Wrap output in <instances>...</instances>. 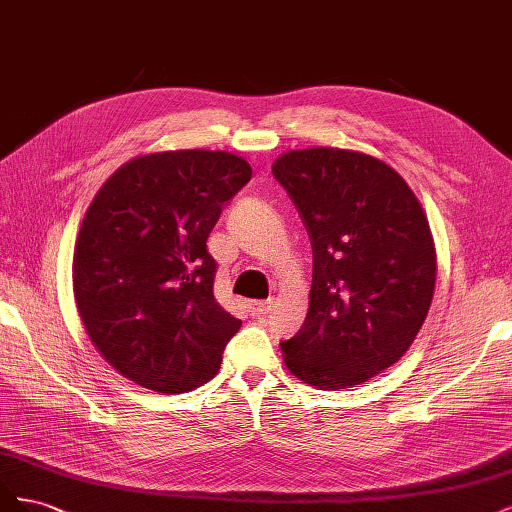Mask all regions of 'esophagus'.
I'll return each mask as SVG.
<instances>
[{"instance_id": "1", "label": "esophagus", "mask_w": 512, "mask_h": 512, "mask_svg": "<svg viewBox=\"0 0 512 512\" xmlns=\"http://www.w3.org/2000/svg\"><path fill=\"white\" fill-rule=\"evenodd\" d=\"M250 312H252V316H265V314H269L271 312V307H273V301H250Z\"/></svg>"}]
</instances>
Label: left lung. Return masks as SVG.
<instances>
[{
	"instance_id": "8db88e82",
	"label": "left lung",
	"mask_w": 512,
	"mask_h": 512,
	"mask_svg": "<svg viewBox=\"0 0 512 512\" xmlns=\"http://www.w3.org/2000/svg\"><path fill=\"white\" fill-rule=\"evenodd\" d=\"M273 175L292 196L314 250L301 331L282 344L292 376L350 389L397 363L436 290V243L406 179L354 149L282 153Z\"/></svg>"
}]
</instances>
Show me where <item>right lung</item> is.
<instances>
[{
  "label": "right lung",
  "mask_w": 512,
  "mask_h": 512,
  "mask_svg": "<svg viewBox=\"0 0 512 512\" xmlns=\"http://www.w3.org/2000/svg\"><path fill=\"white\" fill-rule=\"evenodd\" d=\"M252 177L237 153L175 149L121 164L76 237L72 290L102 359L166 395L203 386L241 327L213 294L207 237Z\"/></svg>",
  "instance_id": "1"
}]
</instances>
